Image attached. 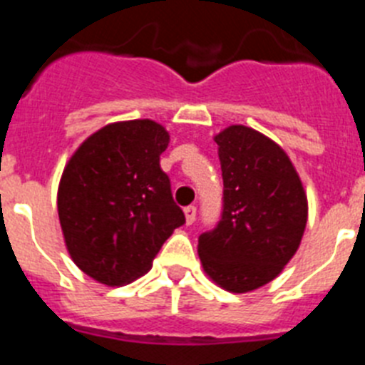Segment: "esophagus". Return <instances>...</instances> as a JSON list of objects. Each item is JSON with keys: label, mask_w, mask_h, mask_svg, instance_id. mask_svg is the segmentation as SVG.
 Segmentation results:
<instances>
[{"label": "esophagus", "mask_w": 365, "mask_h": 365, "mask_svg": "<svg viewBox=\"0 0 365 365\" xmlns=\"http://www.w3.org/2000/svg\"><path fill=\"white\" fill-rule=\"evenodd\" d=\"M195 214H197V208H195V206H186L185 208L186 225H192V222L195 221Z\"/></svg>", "instance_id": "34e87169"}]
</instances>
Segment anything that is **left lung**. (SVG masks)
<instances>
[{"instance_id": "left-lung-1", "label": "left lung", "mask_w": 365, "mask_h": 365, "mask_svg": "<svg viewBox=\"0 0 365 365\" xmlns=\"http://www.w3.org/2000/svg\"><path fill=\"white\" fill-rule=\"evenodd\" d=\"M222 172V215L199 237L206 276L235 294L279 276L302 243L307 193L279 144L248 125L214 137Z\"/></svg>"}]
</instances>
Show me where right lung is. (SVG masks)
<instances>
[{
  "label": "right lung",
  "mask_w": 365,
  "mask_h": 365,
  "mask_svg": "<svg viewBox=\"0 0 365 365\" xmlns=\"http://www.w3.org/2000/svg\"><path fill=\"white\" fill-rule=\"evenodd\" d=\"M170 133L150 118L100 128L71 155L58 186V217L74 265L108 287L133 282L185 214L173 202L160 153Z\"/></svg>",
  "instance_id": "right-lung-1"
}]
</instances>
